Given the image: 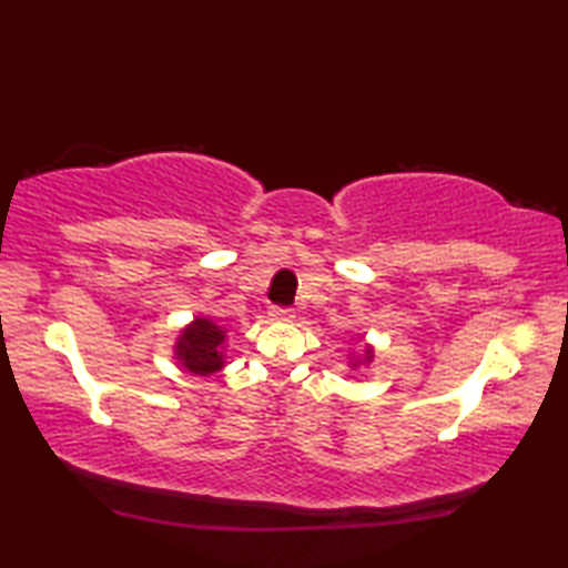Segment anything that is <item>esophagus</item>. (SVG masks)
Returning <instances> with one entry per match:
<instances>
[{
	"label": "esophagus",
	"instance_id": "1",
	"mask_svg": "<svg viewBox=\"0 0 568 568\" xmlns=\"http://www.w3.org/2000/svg\"><path fill=\"white\" fill-rule=\"evenodd\" d=\"M268 315L277 322H291L295 317V312L291 307H271Z\"/></svg>",
	"mask_w": 568,
	"mask_h": 568
}]
</instances>
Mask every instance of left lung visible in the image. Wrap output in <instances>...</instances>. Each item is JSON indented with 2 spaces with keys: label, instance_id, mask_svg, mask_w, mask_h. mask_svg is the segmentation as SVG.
Listing matches in <instances>:
<instances>
[{
  "label": "left lung",
  "instance_id": "obj_1",
  "mask_svg": "<svg viewBox=\"0 0 568 568\" xmlns=\"http://www.w3.org/2000/svg\"><path fill=\"white\" fill-rule=\"evenodd\" d=\"M373 358V352H371V348H366V361H371Z\"/></svg>",
  "mask_w": 568,
  "mask_h": 568
}]
</instances>
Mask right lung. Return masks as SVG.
Instances as JSON below:
<instances>
[{
    "instance_id": "right-lung-1",
    "label": "right lung",
    "mask_w": 568,
    "mask_h": 568,
    "mask_svg": "<svg viewBox=\"0 0 568 568\" xmlns=\"http://www.w3.org/2000/svg\"><path fill=\"white\" fill-rule=\"evenodd\" d=\"M224 329L207 317H197L183 329L175 344V356L185 371L195 373V376H210L224 366L222 344H224Z\"/></svg>"
}]
</instances>
